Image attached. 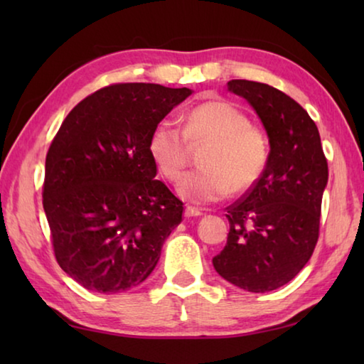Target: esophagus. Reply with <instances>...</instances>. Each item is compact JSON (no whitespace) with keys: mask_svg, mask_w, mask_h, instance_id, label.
<instances>
[{"mask_svg":"<svg viewBox=\"0 0 364 364\" xmlns=\"http://www.w3.org/2000/svg\"><path fill=\"white\" fill-rule=\"evenodd\" d=\"M199 215H202V212L199 210V208H196V207H193V205H188L186 210H184V217H186V218L199 217Z\"/></svg>","mask_w":364,"mask_h":364,"instance_id":"34e87169","label":"esophagus"}]
</instances>
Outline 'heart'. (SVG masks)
<instances>
[{"instance_id":"obj_1","label":"heart","mask_w":364,"mask_h":364,"mask_svg":"<svg viewBox=\"0 0 364 364\" xmlns=\"http://www.w3.org/2000/svg\"><path fill=\"white\" fill-rule=\"evenodd\" d=\"M188 143H208L202 168L184 175L178 194L194 204L225 199L234 189L244 193L260 180L268 164V138L241 109L226 101H208L191 109L183 130L170 119L156 123L147 151L167 180H176L186 165Z\"/></svg>"}]
</instances>
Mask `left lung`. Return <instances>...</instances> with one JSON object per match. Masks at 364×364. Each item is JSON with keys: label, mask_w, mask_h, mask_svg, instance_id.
I'll list each match as a JSON object with an SVG mask.
<instances>
[{"label": "left lung", "mask_w": 364, "mask_h": 364, "mask_svg": "<svg viewBox=\"0 0 364 364\" xmlns=\"http://www.w3.org/2000/svg\"><path fill=\"white\" fill-rule=\"evenodd\" d=\"M228 90L255 109L271 151L260 180L226 207L228 241L212 262L231 284L268 292L292 281L316 247L328 160L316 123L291 96L249 80Z\"/></svg>", "instance_id": "obj_1"}]
</instances>
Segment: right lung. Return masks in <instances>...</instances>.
Returning a JSON list of instances; mask_svg holds the SVG:
<instances>
[{"label":"right lung","instance_id":"obj_1","mask_svg":"<svg viewBox=\"0 0 364 364\" xmlns=\"http://www.w3.org/2000/svg\"><path fill=\"white\" fill-rule=\"evenodd\" d=\"M189 95L156 83L104 86L70 110L51 141L43 208L54 257L88 291L117 294L141 284L181 223L183 202L154 180L147 141Z\"/></svg>","mask_w":364,"mask_h":364}]
</instances>
